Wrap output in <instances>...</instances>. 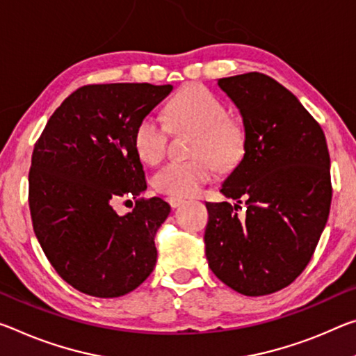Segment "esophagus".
I'll return each mask as SVG.
<instances>
[{
	"label": "esophagus",
	"mask_w": 356,
	"mask_h": 356,
	"mask_svg": "<svg viewBox=\"0 0 356 356\" xmlns=\"http://www.w3.org/2000/svg\"><path fill=\"white\" fill-rule=\"evenodd\" d=\"M168 202H169V206L176 209V207H179L180 204H184L185 201H184V200H180V198H174V196H169V198H168Z\"/></svg>",
	"instance_id": "34e87169"
}]
</instances>
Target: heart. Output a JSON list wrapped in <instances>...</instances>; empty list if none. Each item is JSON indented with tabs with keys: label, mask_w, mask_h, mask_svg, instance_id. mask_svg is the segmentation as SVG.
<instances>
[{
	"label": "heart",
	"mask_w": 356,
	"mask_h": 356,
	"mask_svg": "<svg viewBox=\"0 0 356 356\" xmlns=\"http://www.w3.org/2000/svg\"><path fill=\"white\" fill-rule=\"evenodd\" d=\"M223 101L211 90L193 83L180 90L165 107L172 129H196L190 161H169L158 171L152 184L156 191L174 198L195 196L212 179L216 163L229 168L241 160L245 147L244 129L227 117ZM169 129L160 118L147 114L139 118L133 131V147L144 163L156 165L166 154Z\"/></svg>",
	"instance_id": "1"
}]
</instances>
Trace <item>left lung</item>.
I'll return each instance as SVG.
<instances>
[{
    "label": "left lung",
    "mask_w": 356,
    "mask_h": 356,
    "mask_svg": "<svg viewBox=\"0 0 356 356\" xmlns=\"http://www.w3.org/2000/svg\"><path fill=\"white\" fill-rule=\"evenodd\" d=\"M241 112L244 156L222 184L238 204L206 202V258L229 289L263 296L289 286L312 258L331 206L328 145L314 117L273 77L218 79ZM248 211L237 217L240 198Z\"/></svg>",
    "instance_id": "obj_1"
}]
</instances>
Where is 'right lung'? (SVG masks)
Here are the masks:
<instances>
[{"label":"right lung","instance_id":"right-lung-1","mask_svg":"<svg viewBox=\"0 0 356 356\" xmlns=\"http://www.w3.org/2000/svg\"><path fill=\"white\" fill-rule=\"evenodd\" d=\"M171 90L169 83L81 87L35 144L28 176L33 229L60 277L86 295L123 296L155 268V234L171 207L161 198L138 200L118 216L112 202L147 188L133 131Z\"/></svg>","mask_w":356,"mask_h":356}]
</instances>
